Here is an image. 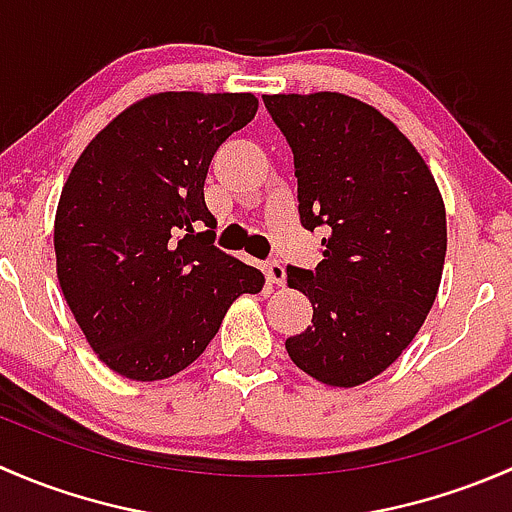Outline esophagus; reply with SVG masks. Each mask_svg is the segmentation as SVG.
I'll return each mask as SVG.
<instances>
[{
    "label": "esophagus",
    "instance_id": "1",
    "mask_svg": "<svg viewBox=\"0 0 512 512\" xmlns=\"http://www.w3.org/2000/svg\"><path fill=\"white\" fill-rule=\"evenodd\" d=\"M262 270H265V277L270 285H277V287L285 285V267H282L280 260L265 262V267H262Z\"/></svg>",
    "mask_w": 512,
    "mask_h": 512
}]
</instances>
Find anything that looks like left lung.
<instances>
[{
    "instance_id": "8db88e82",
    "label": "left lung",
    "mask_w": 512,
    "mask_h": 512,
    "mask_svg": "<svg viewBox=\"0 0 512 512\" xmlns=\"http://www.w3.org/2000/svg\"><path fill=\"white\" fill-rule=\"evenodd\" d=\"M294 153L299 223L324 225L322 262L287 267L312 302L289 359L352 389L389 369L433 307L446 260V205L414 143L369 103L337 91L262 96Z\"/></svg>"
}]
</instances>
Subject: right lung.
Returning <instances> with one entry per match:
<instances>
[{
    "label": "right lung",
    "mask_w": 512,
    "mask_h": 512,
    "mask_svg": "<svg viewBox=\"0 0 512 512\" xmlns=\"http://www.w3.org/2000/svg\"><path fill=\"white\" fill-rule=\"evenodd\" d=\"M252 94L163 91L131 103L71 168L54 220L56 277L98 359L133 381L193 364L265 275L213 245L205 175L255 118Z\"/></svg>",
    "instance_id": "obj_1"
}]
</instances>
